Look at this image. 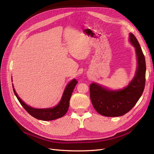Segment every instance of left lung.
Masks as SVG:
<instances>
[{"mask_svg": "<svg viewBox=\"0 0 154 154\" xmlns=\"http://www.w3.org/2000/svg\"><path fill=\"white\" fill-rule=\"evenodd\" d=\"M129 38L136 49L138 67L135 76L128 85L122 90L111 91L97 83L90 85L91 103L97 112L104 116H120L129 112L144 90L146 70L144 55L134 35L130 33Z\"/></svg>", "mask_w": 154, "mask_h": 154, "instance_id": "1", "label": "left lung"}]
</instances>
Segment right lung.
Masks as SVG:
<instances>
[{"label": "right lung", "mask_w": 154, "mask_h": 154, "mask_svg": "<svg viewBox=\"0 0 154 154\" xmlns=\"http://www.w3.org/2000/svg\"><path fill=\"white\" fill-rule=\"evenodd\" d=\"M77 83L76 79H73L71 82L69 83L67 87H65V89L63 93L61 99L57 106L53 108H50V109H34L30 106L27 105L26 104L24 103L23 101L19 98L17 93L15 91L14 87H13V91L15 95L17 98L20 103L21 105L24 107V109L27 111V112L30 114L31 116L35 118V119L45 120V121H50L55 120L63 116L66 112H67L69 106V100L71 96V94L73 93L74 88Z\"/></svg>", "instance_id": "obj_1"}]
</instances>
